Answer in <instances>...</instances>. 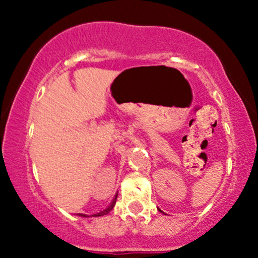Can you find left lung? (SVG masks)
I'll return each instance as SVG.
<instances>
[{
  "label": "left lung",
  "mask_w": 258,
  "mask_h": 258,
  "mask_svg": "<svg viewBox=\"0 0 258 258\" xmlns=\"http://www.w3.org/2000/svg\"><path fill=\"white\" fill-rule=\"evenodd\" d=\"M160 211H161V210H160ZM161 212H162V211H161Z\"/></svg>",
  "instance_id": "1"
}]
</instances>
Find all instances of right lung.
<instances>
[{"label": "right lung", "mask_w": 258, "mask_h": 258, "mask_svg": "<svg viewBox=\"0 0 258 258\" xmlns=\"http://www.w3.org/2000/svg\"><path fill=\"white\" fill-rule=\"evenodd\" d=\"M116 200H117V195H116V196H114V199L112 200V202H111V205H110V206H108V207H107V209H106V210H103V211H101V212H97V213H95V215H92V216H93V217H98V216H103V215H107V213H108V212H110V211L113 209L114 204H116ZM79 216H81V217H88V216L83 215V213H79Z\"/></svg>", "instance_id": "add662e5"}]
</instances>
